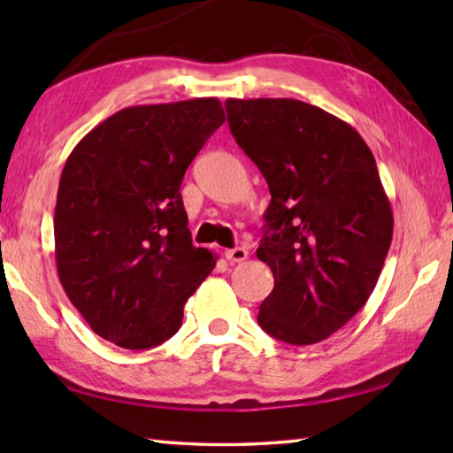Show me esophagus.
<instances>
[{"mask_svg":"<svg viewBox=\"0 0 453 453\" xmlns=\"http://www.w3.org/2000/svg\"><path fill=\"white\" fill-rule=\"evenodd\" d=\"M247 257H249V253H247L245 247H234V249H227V251H226V258L229 263H243Z\"/></svg>","mask_w":453,"mask_h":453,"instance_id":"obj_1","label":"esophagus"}]
</instances>
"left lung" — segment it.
I'll use <instances>...</instances> for the list:
<instances>
[{"label": "left lung", "mask_w": 453, "mask_h": 453, "mask_svg": "<svg viewBox=\"0 0 453 453\" xmlns=\"http://www.w3.org/2000/svg\"><path fill=\"white\" fill-rule=\"evenodd\" d=\"M237 146L271 190L257 257L274 288L257 321L288 344H315L368 302L393 237L372 150L350 124L297 99H227Z\"/></svg>", "instance_id": "obj_1"}]
</instances>
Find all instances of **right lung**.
Returning a JSON list of instances; mask_svg holds the SVG:
<instances>
[{
	"label": "right lung",
	"mask_w": 453,
	"mask_h": 453,
	"mask_svg": "<svg viewBox=\"0 0 453 453\" xmlns=\"http://www.w3.org/2000/svg\"><path fill=\"white\" fill-rule=\"evenodd\" d=\"M226 120L216 97L128 107L73 148L58 187V278L91 329L146 350L180 329L216 258L192 245L180 182Z\"/></svg>",
	"instance_id": "1"
}]
</instances>
